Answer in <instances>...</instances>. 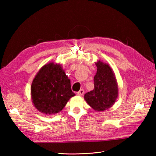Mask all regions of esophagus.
Listing matches in <instances>:
<instances>
[{
	"instance_id": "obj_1",
	"label": "esophagus",
	"mask_w": 156,
	"mask_h": 156,
	"mask_svg": "<svg viewBox=\"0 0 156 156\" xmlns=\"http://www.w3.org/2000/svg\"><path fill=\"white\" fill-rule=\"evenodd\" d=\"M84 89H81V90H80L77 92V94L79 95V96H82V95L84 94Z\"/></svg>"
}]
</instances>
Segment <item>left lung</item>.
Here are the masks:
<instances>
[{
    "mask_svg": "<svg viewBox=\"0 0 156 156\" xmlns=\"http://www.w3.org/2000/svg\"><path fill=\"white\" fill-rule=\"evenodd\" d=\"M96 66L97 72L94 77V88L84 94V99L94 110L102 111L115 102L118 97L117 82L108 64L98 61Z\"/></svg>",
    "mask_w": 156,
    "mask_h": 156,
    "instance_id": "obj_1",
    "label": "left lung"
}]
</instances>
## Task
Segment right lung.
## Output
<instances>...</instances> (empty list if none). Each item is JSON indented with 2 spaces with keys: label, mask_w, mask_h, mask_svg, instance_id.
<instances>
[{
  "label": "right lung",
  "mask_w": 156,
  "mask_h": 156,
  "mask_svg": "<svg viewBox=\"0 0 156 156\" xmlns=\"http://www.w3.org/2000/svg\"><path fill=\"white\" fill-rule=\"evenodd\" d=\"M31 98L35 108L46 115L61 111L75 94L59 64L45 65L35 76L31 84Z\"/></svg>",
  "instance_id": "add662e5"
}]
</instances>
